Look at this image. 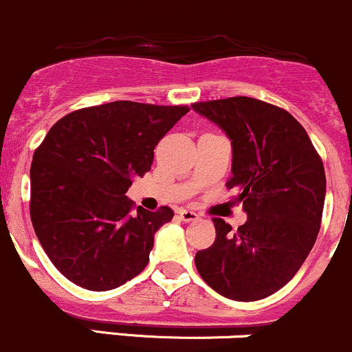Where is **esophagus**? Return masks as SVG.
Returning a JSON list of instances; mask_svg holds the SVG:
<instances>
[{"label": "esophagus", "mask_w": 352, "mask_h": 352, "mask_svg": "<svg viewBox=\"0 0 352 352\" xmlns=\"http://www.w3.org/2000/svg\"><path fill=\"white\" fill-rule=\"evenodd\" d=\"M179 216H180V219L184 221V223H190V221L199 219L197 214H195L194 210H188V209H180Z\"/></svg>", "instance_id": "1"}]
</instances>
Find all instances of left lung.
<instances>
[{"instance_id":"obj_1","label":"left lung","mask_w":352,"mask_h":352,"mask_svg":"<svg viewBox=\"0 0 352 352\" xmlns=\"http://www.w3.org/2000/svg\"><path fill=\"white\" fill-rule=\"evenodd\" d=\"M197 114L231 140L228 188L239 192L248 221L232 232L214 219L216 241L197 251L199 275L226 298L254 302L285 287L309 256L320 229L325 172L303 126L260 99L195 102Z\"/></svg>"}]
</instances>
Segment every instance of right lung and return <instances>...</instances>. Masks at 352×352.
<instances>
[{
	"mask_svg": "<svg viewBox=\"0 0 352 352\" xmlns=\"http://www.w3.org/2000/svg\"><path fill=\"white\" fill-rule=\"evenodd\" d=\"M187 113V106L114 101L74 111L47 133L30 168V216L43 251L70 282L106 292L145 270L155 232L173 210L135 209L126 192Z\"/></svg>",
	"mask_w": 352,
	"mask_h": 352,
	"instance_id": "obj_1",
	"label": "right lung"
}]
</instances>
